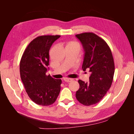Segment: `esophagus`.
<instances>
[{"instance_id":"1","label":"esophagus","mask_w":134,"mask_h":134,"mask_svg":"<svg viewBox=\"0 0 134 134\" xmlns=\"http://www.w3.org/2000/svg\"><path fill=\"white\" fill-rule=\"evenodd\" d=\"M64 80L65 82H70L72 80V79L68 78H64Z\"/></svg>"}]
</instances>
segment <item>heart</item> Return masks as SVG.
<instances>
[{"label":"heart","mask_w":134,"mask_h":134,"mask_svg":"<svg viewBox=\"0 0 134 134\" xmlns=\"http://www.w3.org/2000/svg\"><path fill=\"white\" fill-rule=\"evenodd\" d=\"M75 43V44H77V43Z\"/></svg>","instance_id":"1"}]
</instances>
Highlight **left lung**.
Wrapping results in <instances>:
<instances>
[{
  "label": "left lung",
  "instance_id": "1",
  "mask_svg": "<svg viewBox=\"0 0 134 134\" xmlns=\"http://www.w3.org/2000/svg\"><path fill=\"white\" fill-rule=\"evenodd\" d=\"M85 52L82 69L91 72L89 82L79 80L75 96L84 106L99 102L110 88L115 72L111 50L103 39L92 32L76 35Z\"/></svg>",
  "mask_w": 134,
  "mask_h": 134
}]
</instances>
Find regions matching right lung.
<instances>
[{
	"label": "right lung",
	"instance_id": "add662e5",
	"mask_svg": "<svg viewBox=\"0 0 134 134\" xmlns=\"http://www.w3.org/2000/svg\"><path fill=\"white\" fill-rule=\"evenodd\" d=\"M60 37L44 35L35 38L27 46L20 62V75L26 91L31 99L40 106L53 104L60 92L62 80L46 75L50 47Z\"/></svg>",
	"mask_w": 134,
	"mask_h": 134
}]
</instances>
